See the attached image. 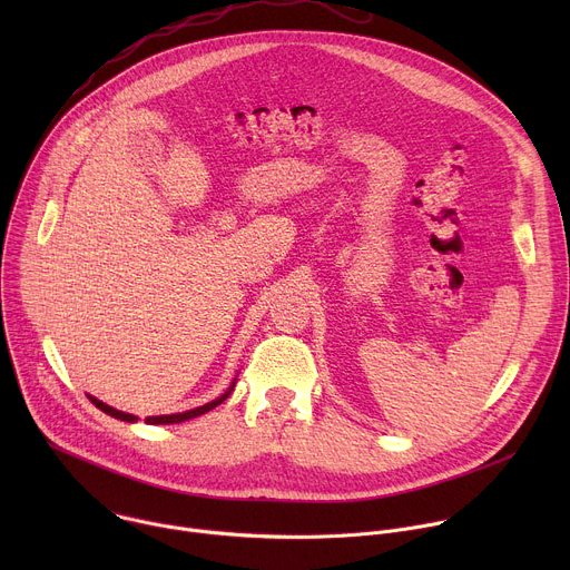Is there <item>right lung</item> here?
<instances>
[{
    "label": "right lung",
    "mask_w": 570,
    "mask_h": 570,
    "mask_svg": "<svg viewBox=\"0 0 570 570\" xmlns=\"http://www.w3.org/2000/svg\"><path fill=\"white\" fill-rule=\"evenodd\" d=\"M232 387H234V385H232ZM232 387H229V390H227L223 396H218V399H214V401H209V403L200 405V409H194V411H187V413H178V415H159V417H146V424H178V422H185V420H191V417L205 415V413H209L212 409H216L218 403H223V401L227 399V394L232 392ZM90 401L97 405L99 411H104L106 415H110V417H115V420H121V422H137V417H135V415H128V413L115 411L112 405H108V403H104V401H99V399H95V396H90Z\"/></svg>",
    "instance_id": "right-lung-1"
}]
</instances>
